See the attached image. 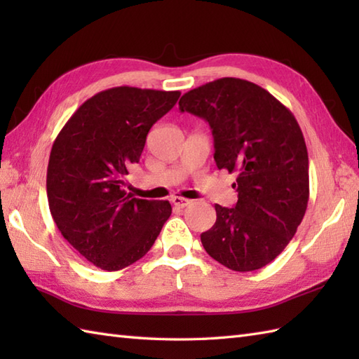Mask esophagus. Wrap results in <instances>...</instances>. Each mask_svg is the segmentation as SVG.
Instances as JSON below:
<instances>
[{
	"label": "esophagus",
	"mask_w": 359,
	"mask_h": 359,
	"mask_svg": "<svg viewBox=\"0 0 359 359\" xmlns=\"http://www.w3.org/2000/svg\"><path fill=\"white\" fill-rule=\"evenodd\" d=\"M171 202H172L177 208H185V207H188L189 203H191V201L185 199V197H179V196H174L172 199H171Z\"/></svg>",
	"instance_id": "34e87169"
}]
</instances>
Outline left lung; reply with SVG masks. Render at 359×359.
<instances>
[{
	"instance_id": "1",
	"label": "left lung",
	"mask_w": 359,
	"mask_h": 359,
	"mask_svg": "<svg viewBox=\"0 0 359 359\" xmlns=\"http://www.w3.org/2000/svg\"><path fill=\"white\" fill-rule=\"evenodd\" d=\"M182 112L207 120L219 170L236 172L233 208L215 205L205 251L234 271L259 270L292 241L309 203V154L288 108L255 83L225 77L188 90Z\"/></svg>"
}]
</instances>
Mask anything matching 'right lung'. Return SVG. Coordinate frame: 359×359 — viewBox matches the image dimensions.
Returning a JSON list of instances; mask_svg holds the SVG:
<instances>
[{
  "mask_svg": "<svg viewBox=\"0 0 359 359\" xmlns=\"http://www.w3.org/2000/svg\"><path fill=\"white\" fill-rule=\"evenodd\" d=\"M180 97L179 90L118 86L90 97L52 144L49 210L63 238L106 271L139 261L171 216L168 201L126 193L129 168L139 163L151 126Z\"/></svg>",
  "mask_w": 359,
  "mask_h": 359,
  "instance_id": "right-lung-1",
  "label": "right lung"
}]
</instances>
